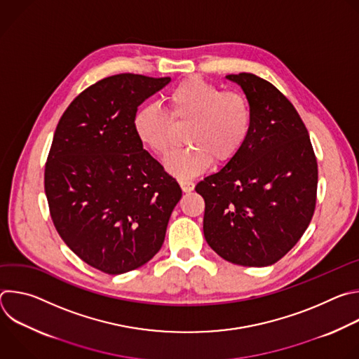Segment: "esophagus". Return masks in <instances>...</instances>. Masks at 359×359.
<instances>
[{"instance_id":"esophagus-1","label":"esophagus","mask_w":359,"mask_h":359,"mask_svg":"<svg viewBox=\"0 0 359 359\" xmlns=\"http://www.w3.org/2000/svg\"><path fill=\"white\" fill-rule=\"evenodd\" d=\"M179 184H180V187H182V190H183L184 193H190V191L194 189V183H193L191 180L180 179V180H179Z\"/></svg>"}]
</instances>
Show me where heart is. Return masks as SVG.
I'll use <instances>...</instances> for the list:
<instances>
[{
	"label": "heart",
	"mask_w": 359,
	"mask_h": 359,
	"mask_svg": "<svg viewBox=\"0 0 359 359\" xmlns=\"http://www.w3.org/2000/svg\"><path fill=\"white\" fill-rule=\"evenodd\" d=\"M168 115L156 104L142 105L132 119L137 140L156 155H166L175 143L177 125H187L191 146L172 151L166 170L187 179L206 170L213 159L226 165L244 147L252 128V111L245 95L223 90L198 76L179 82L168 93Z\"/></svg>",
	"instance_id": "heart-1"
}]
</instances>
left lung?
<instances>
[{"label":"left lung","mask_w":359,"mask_h":359,"mask_svg":"<svg viewBox=\"0 0 359 359\" xmlns=\"http://www.w3.org/2000/svg\"><path fill=\"white\" fill-rule=\"evenodd\" d=\"M252 111L251 133L238 155L204 177L203 233L224 260L244 267L277 263L309 227L317 201L318 165L302 119L269 81L227 75Z\"/></svg>","instance_id":"8db88e82"}]
</instances>
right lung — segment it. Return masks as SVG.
I'll list each match as a JSON object with an SVG mask.
<instances>
[{"mask_svg":"<svg viewBox=\"0 0 359 359\" xmlns=\"http://www.w3.org/2000/svg\"><path fill=\"white\" fill-rule=\"evenodd\" d=\"M170 78L119 74L81 92L61 116L45 163L50 219L78 257L107 274L146 264L182 189L137 140L132 119Z\"/></svg>","mask_w":359,"mask_h":359,"instance_id":"right-lung-1","label":"right lung"}]
</instances>
